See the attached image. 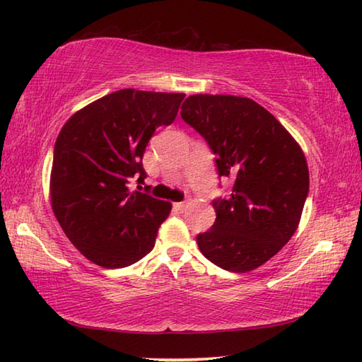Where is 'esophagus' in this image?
Returning <instances> with one entry per match:
<instances>
[{"label":"esophagus","instance_id":"1","mask_svg":"<svg viewBox=\"0 0 362 362\" xmlns=\"http://www.w3.org/2000/svg\"><path fill=\"white\" fill-rule=\"evenodd\" d=\"M185 207H187V203H174V209L179 211V212L185 211Z\"/></svg>","mask_w":362,"mask_h":362}]
</instances>
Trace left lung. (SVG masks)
Returning a JSON list of instances; mask_svg holds the SVG:
<instances>
[{
  "label": "left lung",
  "instance_id": "8db88e82",
  "mask_svg": "<svg viewBox=\"0 0 362 362\" xmlns=\"http://www.w3.org/2000/svg\"><path fill=\"white\" fill-rule=\"evenodd\" d=\"M182 119L216 155L220 177H231L226 198L212 201L216 222L196 238L214 265L235 273L259 268L296 233L310 189L300 145L259 103L236 95H189Z\"/></svg>",
  "mask_w": 362,
  "mask_h": 362
}]
</instances>
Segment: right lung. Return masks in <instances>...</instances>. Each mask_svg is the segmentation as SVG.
I'll list each match as a JSON object with an SVG mask.
<instances>
[{"label": "right lung", "mask_w": 362, "mask_h": 362, "mask_svg": "<svg viewBox=\"0 0 362 362\" xmlns=\"http://www.w3.org/2000/svg\"><path fill=\"white\" fill-rule=\"evenodd\" d=\"M185 94L121 89L79 110L54 146L51 204L66 238L86 259L124 268L155 247L173 204L127 183L146 173L142 158L156 127L175 119Z\"/></svg>", "instance_id": "add662e5"}]
</instances>
